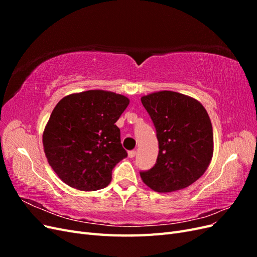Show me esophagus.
Returning a JSON list of instances; mask_svg holds the SVG:
<instances>
[{
    "mask_svg": "<svg viewBox=\"0 0 257 257\" xmlns=\"http://www.w3.org/2000/svg\"><path fill=\"white\" fill-rule=\"evenodd\" d=\"M135 155H136V150H131V151H128V158L133 159V158H135Z\"/></svg>",
    "mask_w": 257,
    "mask_h": 257,
    "instance_id": "obj_1",
    "label": "esophagus"
}]
</instances>
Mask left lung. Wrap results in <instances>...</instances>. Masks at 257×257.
<instances>
[{"label": "left lung", "instance_id": "8db88e82", "mask_svg": "<svg viewBox=\"0 0 257 257\" xmlns=\"http://www.w3.org/2000/svg\"><path fill=\"white\" fill-rule=\"evenodd\" d=\"M157 131L159 155L143 181L159 193L186 188L204 175L213 154V132L198 100L173 91L142 97Z\"/></svg>", "mask_w": 257, "mask_h": 257}]
</instances>
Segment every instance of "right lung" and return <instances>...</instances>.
I'll use <instances>...</instances> for the list:
<instances>
[{"instance_id": "add662e5", "label": "right lung", "mask_w": 257, "mask_h": 257, "mask_svg": "<svg viewBox=\"0 0 257 257\" xmlns=\"http://www.w3.org/2000/svg\"><path fill=\"white\" fill-rule=\"evenodd\" d=\"M130 99L90 90L62 98L43 134L46 158L59 178L80 191L110 183L113 167L127 157L115 125Z\"/></svg>"}]
</instances>
